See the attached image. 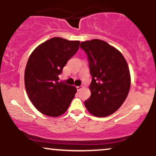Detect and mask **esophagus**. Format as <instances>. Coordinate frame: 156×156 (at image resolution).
Instances as JSON below:
<instances>
[{"mask_svg":"<svg viewBox=\"0 0 156 156\" xmlns=\"http://www.w3.org/2000/svg\"><path fill=\"white\" fill-rule=\"evenodd\" d=\"M76 88H77V90H78V91H80L82 89H83V87H82V86H79V87H77Z\"/></svg>","mask_w":156,"mask_h":156,"instance_id":"obj_1","label":"esophagus"}]
</instances>
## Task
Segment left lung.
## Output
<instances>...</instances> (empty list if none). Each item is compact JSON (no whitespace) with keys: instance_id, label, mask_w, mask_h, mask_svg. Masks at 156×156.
I'll return each mask as SVG.
<instances>
[{"instance_id":"left-lung-1","label":"left lung","mask_w":156,"mask_h":156,"mask_svg":"<svg viewBox=\"0 0 156 156\" xmlns=\"http://www.w3.org/2000/svg\"><path fill=\"white\" fill-rule=\"evenodd\" d=\"M89 61L92 82L91 96L84 102L86 108L95 117H107L124 103L130 87L129 68L122 54L100 39L80 43Z\"/></svg>"}]
</instances>
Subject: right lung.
I'll return each mask as SVG.
<instances>
[{
    "label": "right lung",
    "instance_id": "obj_1",
    "mask_svg": "<svg viewBox=\"0 0 156 156\" xmlns=\"http://www.w3.org/2000/svg\"><path fill=\"white\" fill-rule=\"evenodd\" d=\"M79 41L53 37L32 52L25 70L28 98L39 112L50 117L66 112L77 89L59 81L58 76L79 48Z\"/></svg>",
    "mask_w": 156,
    "mask_h": 156
}]
</instances>
